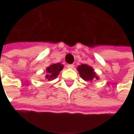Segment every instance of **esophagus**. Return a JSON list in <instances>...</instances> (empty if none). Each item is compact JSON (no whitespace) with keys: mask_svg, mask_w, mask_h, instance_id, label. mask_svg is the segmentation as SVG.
I'll return each instance as SVG.
<instances>
[{"mask_svg":"<svg viewBox=\"0 0 134 134\" xmlns=\"http://www.w3.org/2000/svg\"><path fill=\"white\" fill-rule=\"evenodd\" d=\"M74 66H75V65H74L73 64L67 65V68H68V69H73V68H74Z\"/></svg>","mask_w":134,"mask_h":134,"instance_id":"1","label":"esophagus"}]
</instances>
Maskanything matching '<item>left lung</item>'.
Segmentation results:
<instances>
[{
  "instance_id": "1",
  "label": "left lung",
  "mask_w": 134,
  "mask_h": 134,
  "mask_svg": "<svg viewBox=\"0 0 134 134\" xmlns=\"http://www.w3.org/2000/svg\"><path fill=\"white\" fill-rule=\"evenodd\" d=\"M77 71L80 73V77L84 80H92L94 79H98V76L95 75L92 67L86 64L80 65L78 66Z\"/></svg>"
}]
</instances>
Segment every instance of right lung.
I'll return each instance as SVG.
<instances>
[{
    "instance_id": "add662e5",
    "label": "right lung",
    "mask_w": 134,
    "mask_h": 134,
    "mask_svg": "<svg viewBox=\"0 0 134 134\" xmlns=\"http://www.w3.org/2000/svg\"><path fill=\"white\" fill-rule=\"evenodd\" d=\"M63 69V65L60 63L53 64L50 65L46 69V75L45 78L48 80H52L55 79L59 74L60 71Z\"/></svg>"
}]
</instances>
